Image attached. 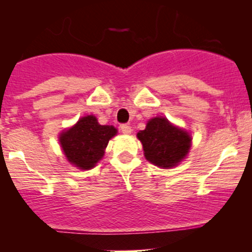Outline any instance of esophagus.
I'll return each mask as SVG.
<instances>
[{
	"label": "esophagus",
	"mask_w": 252,
	"mask_h": 252,
	"mask_svg": "<svg viewBox=\"0 0 252 252\" xmlns=\"http://www.w3.org/2000/svg\"><path fill=\"white\" fill-rule=\"evenodd\" d=\"M120 129H122V132L124 134H130L132 133V127L129 125H127V124H124V125L120 126Z\"/></svg>",
	"instance_id": "34e87169"
}]
</instances>
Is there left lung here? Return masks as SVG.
Segmentation results:
<instances>
[{
    "label": "left lung",
    "mask_w": 252,
    "mask_h": 252,
    "mask_svg": "<svg viewBox=\"0 0 252 252\" xmlns=\"http://www.w3.org/2000/svg\"><path fill=\"white\" fill-rule=\"evenodd\" d=\"M137 137L142 142L144 156L159 167H172L184 159L190 148L189 134L171 125L164 117H156L148 122L146 129Z\"/></svg>",
    "instance_id": "left-lung-1"
}]
</instances>
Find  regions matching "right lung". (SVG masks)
Wrapping results in <instances>:
<instances>
[{
  "label": "right lung",
  "instance_id": "obj_1",
  "mask_svg": "<svg viewBox=\"0 0 252 252\" xmlns=\"http://www.w3.org/2000/svg\"><path fill=\"white\" fill-rule=\"evenodd\" d=\"M116 134L113 126L99 125L94 116H87L62 133L60 141L71 164L81 170H89L103 157L109 140Z\"/></svg>",
  "mask_w": 252,
  "mask_h": 252
}]
</instances>
